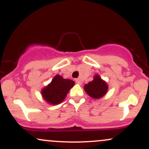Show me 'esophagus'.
Returning <instances> with one entry per match:
<instances>
[{
  "label": "esophagus",
  "instance_id": "esophagus-1",
  "mask_svg": "<svg viewBox=\"0 0 149 149\" xmlns=\"http://www.w3.org/2000/svg\"><path fill=\"white\" fill-rule=\"evenodd\" d=\"M76 83L78 85H81L82 84V81H81V80L80 79V78H77V79H76Z\"/></svg>",
  "mask_w": 149,
  "mask_h": 149
}]
</instances>
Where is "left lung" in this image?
Wrapping results in <instances>:
<instances>
[{"label":"left lung","instance_id":"8db88e82","mask_svg":"<svg viewBox=\"0 0 149 149\" xmlns=\"http://www.w3.org/2000/svg\"><path fill=\"white\" fill-rule=\"evenodd\" d=\"M109 86L105 80H102L99 74L94 76L93 80L85 84L84 90L90 97L93 99H100L107 94Z\"/></svg>","mask_w":149,"mask_h":149}]
</instances>
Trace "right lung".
I'll use <instances>...</instances> for the list:
<instances>
[{"label": "right lung", "instance_id": "1", "mask_svg": "<svg viewBox=\"0 0 149 149\" xmlns=\"http://www.w3.org/2000/svg\"><path fill=\"white\" fill-rule=\"evenodd\" d=\"M74 85L72 80L65 79L60 75H56L51 83L42 89L41 95L47 104H59L64 101L70 89Z\"/></svg>", "mask_w": 149, "mask_h": 149}]
</instances>
